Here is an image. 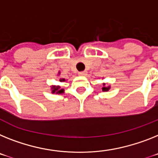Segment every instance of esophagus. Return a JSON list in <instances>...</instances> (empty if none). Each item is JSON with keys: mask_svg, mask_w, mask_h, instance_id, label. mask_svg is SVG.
<instances>
[{"mask_svg": "<svg viewBox=\"0 0 158 158\" xmlns=\"http://www.w3.org/2000/svg\"><path fill=\"white\" fill-rule=\"evenodd\" d=\"M87 75V71H81V72H79V75L80 76H84V75Z\"/></svg>", "mask_w": 158, "mask_h": 158, "instance_id": "34e87169", "label": "esophagus"}]
</instances>
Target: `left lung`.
Masks as SVG:
<instances>
[{
    "mask_svg": "<svg viewBox=\"0 0 158 158\" xmlns=\"http://www.w3.org/2000/svg\"><path fill=\"white\" fill-rule=\"evenodd\" d=\"M103 86H104V87H102V90H103L104 91H108V90L110 89V86L109 87H106L105 83H104V84H103Z\"/></svg>",
    "mask_w": 158,
    "mask_h": 158,
    "instance_id": "1",
    "label": "left lung"
}]
</instances>
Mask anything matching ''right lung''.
Instances as JSON below:
<instances>
[{
	"label": "right lung",
	"instance_id": "1",
	"mask_svg": "<svg viewBox=\"0 0 158 158\" xmlns=\"http://www.w3.org/2000/svg\"><path fill=\"white\" fill-rule=\"evenodd\" d=\"M60 81H65V79H60ZM52 92L53 93H54V92H56V93H63V89H60V87L59 86H58V87H52Z\"/></svg>",
	"mask_w": 158,
	"mask_h": 158
}]
</instances>
